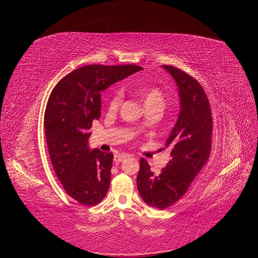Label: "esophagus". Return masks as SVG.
Returning <instances> with one entry per match:
<instances>
[{
    "label": "esophagus",
    "mask_w": 258,
    "mask_h": 258,
    "mask_svg": "<svg viewBox=\"0 0 258 258\" xmlns=\"http://www.w3.org/2000/svg\"><path fill=\"white\" fill-rule=\"evenodd\" d=\"M128 157H129V156H127V155H115L114 161H115L116 163H119V162H121L122 160L127 159Z\"/></svg>",
    "instance_id": "obj_1"
}]
</instances>
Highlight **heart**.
<instances>
[{
	"label": "heart",
	"instance_id": "heart-1",
	"mask_svg": "<svg viewBox=\"0 0 258 258\" xmlns=\"http://www.w3.org/2000/svg\"><path fill=\"white\" fill-rule=\"evenodd\" d=\"M139 98L141 99L145 108L151 107H158L163 108L166 102V98L163 92L154 86H145V87H140L136 91ZM120 104V95L118 92H115L112 95V97L108 100V108L110 110H115Z\"/></svg>",
	"mask_w": 258,
	"mask_h": 258
}]
</instances>
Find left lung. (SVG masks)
Masks as SVG:
<instances>
[{"label":"left lung","mask_w":258,"mask_h":258,"mask_svg":"<svg viewBox=\"0 0 258 258\" xmlns=\"http://www.w3.org/2000/svg\"><path fill=\"white\" fill-rule=\"evenodd\" d=\"M173 76L181 100V112L167 140L168 165L155 174L144 158L140 160L137 185L146 205L163 210L173 206L188 190L209 160L213 119L209 99L200 83L183 70L162 66Z\"/></svg>","instance_id":"left-lung-1"}]
</instances>
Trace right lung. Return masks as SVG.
I'll list each match as a JSON object with an SVG mask.
<instances>
[{"label": "right lung", "mask_w": 258, "mask_h": 258, "mask_svg": "<svg viewBox=\"0 0 258 258\" xmlns=\"http://www.w3.org/2000/svg\"><path fill=\"white\" fill-rule=\"evenodd\" d=\"M142 70L136 64H91L74 70L54 86L46 105L44 129L51 165L63 189L84 206L102 200L111 182L114 155L89 151L92 121L108 86Z\"/></svg>", "instance_id": "right-lung-1"}]
</instances>
